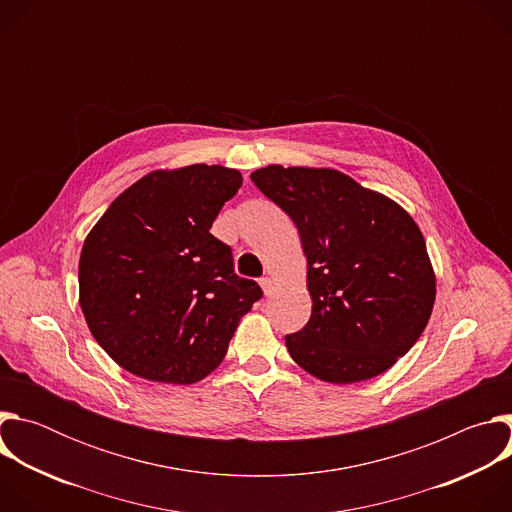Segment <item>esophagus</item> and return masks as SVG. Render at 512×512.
<instances>
[{
  "label": "esophagus",
  "mask_w": 512,
  "mask_h": 512,
  "mask_svg": "<svg viewBox=\"0 0 512 512\" xmlns=\"http://www.w3.org/2000/svg\"><path fill=\"white\" fill-rule=\"evenodd\" d=\"M259 283H261V287H263L265 298H269V296L273 294V279H271V277H261Z\"/></svg>",
  "instance_id": "34e87169"
}]
</instances>
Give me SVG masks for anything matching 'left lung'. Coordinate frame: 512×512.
<instances>
[{
  "instance_id": "1",
  "label": "left lung",
  "mask_w": 512,
  "mask_h": 512,
  "mask_svg": "<svg viewBox=\"0 0 512 512\" xmlns=\"http://www.w3.org/2000/svg\"><path fill=\"white\" fill-rule=\"evenodd\" d=\"M253 184L296 223L312 316L285 336L310 375L358 383L391 369L421 336L435 277L413 218L336 170L267 166Z\"/></svg>"
}]
</instances>
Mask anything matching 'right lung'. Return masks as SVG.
Here are the masks:
<instances>
[{"instance_id": "obj_1", "label": "right lung", "mask_w": 512, "mask_h": 512, "mask_svg": "<svg viewBox=\"0 0 512 512\" xmlns=\"http://www.w3.org/2000/svg\"><path fill=\"white\" fill-rule=\"evenodd\" d=\"M241 184L223 166L154 172L117 196L89 233L81 308L125 371L174 385L204 379L263 298L253 279L235 273L231 247L210 233Z\"/></svg>"}]
</instances>
